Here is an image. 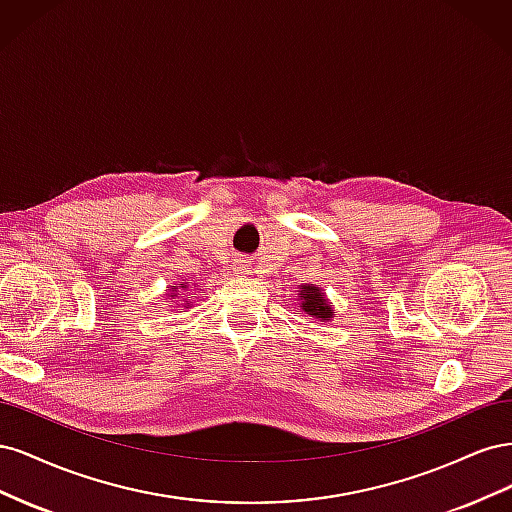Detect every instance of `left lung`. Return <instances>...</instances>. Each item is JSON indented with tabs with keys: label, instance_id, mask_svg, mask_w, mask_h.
Instances as JSON below:
<instances>
[{
	"label": "left lung",
	"instance_id": "1",
	"mask_svg": "<svg viewBox=\"0 0 512 512\" xmlns=\"http://www.w3.org/2000/svg\"><path fill=\"white\" fill-rule=\"evenodd\" d=\"M299 294H301V309L305 314L318 318L320 322L333 320L335 309L331 307L327 294H324L322 288H318L316 284H305L301 286Z\"/></svg>",
	"mask_w": 512,
	"mask_h": 512
}]
</instances>
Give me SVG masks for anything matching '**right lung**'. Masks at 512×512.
Segmentation results:
<instances>
[{"mask_svg": "<svg viewBox=\"0 0 512 512\" xmlns=\"http://www.w3.org/2000/svg\"><path fill=\"white\" fill-rule=\"evenodd\" d=\"M179 288H185V284H177V286H173L170 288V297H177V292H179ZM190 299V297H188ZM185 305H190L188 301H185Z\"/></svg>", "mask_w": 512, "mask_h": 512, "instance_id": "1", "label": "right lung"}]
</instances>
